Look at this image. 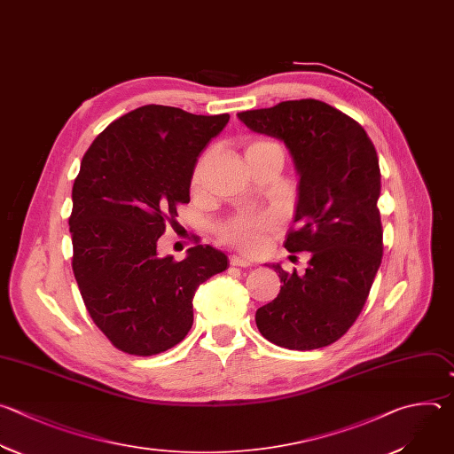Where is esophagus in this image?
Returning <instances> with one entry per match:
<instances>
[{
  "label": "esophagus",
  "instance_id": "1",
  "mask_svg": "<svg viewBox=\"0 0 454 454\" xmlns=\"http://www.w3.org/2000/svg\"><path fill=\"white\" fill-rule=\"evenodd\" d=\"M230 265H233V267H249L251 262L242 258V256H231L230 258Z\"/></svg>",
  "mask_w": 454,
  "mask_h": 454
}]
</instances>
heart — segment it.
<instances>
[{"label":"heart","mask_w":454,"mask_h":454,"mask_svg":"<svg viewBox=\"0 0 454 454\" xmlns=\"http://www.w3.org/2000/svg\"><path fill=\"white\" fill-rule=\"evenodd\" d=\"M260 149H279V145L270 140H256V142L249 144V147H247V151H260ZM205 162L207 160L201 159L196 166V171L192 176L194 185H200V182L203 178ZM270 228H272V219L267 215H240L224 224L221 237L228 244H231L246 253H253L260 247L265 231H269Z\"/></svg>","instance_id":"heart-1"}]
</instances>
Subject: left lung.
<instances>
[{"mask_svg": "<svg viewBox=\"0 0 454 454\" xmlns=\"http://www.w3.org/2000/svg\"><path fill=\"white\" fill-rule=\"evenodd\" d=\"M237 117L288 149L297 203L285 247L310 253L303 276L270 265L283 285L256 310V326L286 349L330 346L360 316L383 256L376 149L356 121L317 99L281 101Z\"/></svg>", "mask_w": 454, "mask_h": 454, "instance_id": "obj_1", "label": "left lung"}]
</instances>
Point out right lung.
<instances>
[{
    "instance_id": "1",
    "label": "right lung",
    "mask_w": 454,
    "mask_h": 454,
    "mask_svg": "<svg viewBox=\"0 0 454 454\" xmlns=\"http://www.w3.org/2000/svg\"><path fill=\"white\" fill-rule=\"evenodd\" d=\"M230 115L145 105L108 124L83 155L73 185V272L94 325L121 351L151 356L192 328L198 286L228 256L194 246L182 262L157 242L176 207L191 201L201 151Z\"/></svg>"
}]
</instances>
